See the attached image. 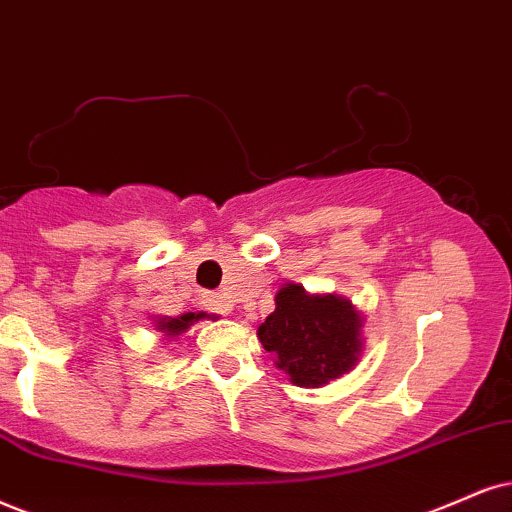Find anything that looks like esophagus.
Segmentation results:
<instances>
[{"mask_svg":"<svg viewBox=\"0 0 512 512\" xmlns=\"http://www.w3.org/2000/svg\"><path fill=\"white\" fill-rule=\"evenodd\" d=\"M206 308L211 313H218V315H227L230 313V304H227V301L223 299V296H206Z\"/></svg>","mask_w":512,"mask_h":512,"instance_id":"34e87169","label":"esophagus"}]
</instances>
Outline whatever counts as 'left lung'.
I'll return each mask as SVG.
<instances>
[{
  "label": "left lung",
  "mask_w": 512,
  "mask_h": 512,
  "mask_svg": "<svg viewBox=\"0 0 512 512\" xmlns=\"http://www.w3.org/2000/svg\"><path fill=\"white\" fill-rule=\"evenodd\" d=\"M258 339L294 384L323 387L356 365L361 315L334 294L311 296L304 287L285 285L275 296V311L258 327Z\"/></svg>",
  "instance_id": "obj_1"
}]
</instances>
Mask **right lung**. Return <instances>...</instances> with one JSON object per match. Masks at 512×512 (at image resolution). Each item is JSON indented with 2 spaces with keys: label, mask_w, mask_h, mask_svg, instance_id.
Returning a JSON list of instances; mask_svg holds the SVG:
<instances>
[{
  "label": "right lung",
  "mask_w": 512,
  "mask_h": 512,
  "mask_svg": "<svg viewBox=\"0 0 512 512\" xmlns=\"http://www.w3.org/2000/svg\"><path fill=\"white\" fill-rule=\"evenodd\" d=\"M201 315H204V313H197V315L185 313V315H180V318H163V320H159V330L170 334V337H178L180 332L189 330V325L197 323Z\"/></svg>",
  "instance_id": "right-lung-1"
}]
</instances>
